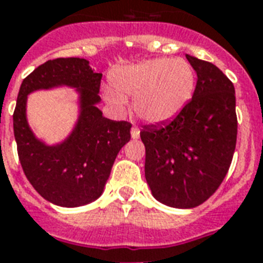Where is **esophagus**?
<instances>
[{
  "mask_svg": "<svg viewBox=\"0 0 263 263\" xmlns=\"http://www.w3.org/2000/svg\"><path fill=\"white\" fill-rule=\"evenodd\" d=\"M131 136H132V139H138L140 136V129L138 127H132L131 129Z\"/></svg>",
  "mask_w": 263,
  "mask_h": 263,
  "instance_id": "esophagus-1",
  "label": "esophagus"
}]
</instances>
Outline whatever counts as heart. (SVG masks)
Returning a JSON list of instances; mask_svg holds the SVG:
<instances>
[{"mask_svg":"<svg viewBox=\"0 0 263 263\" xmlns=\"http://www.w3.org/2000/svg\"><path fill=\"white\" fill-rule=\"evenodd\" d=\"M115 88L105 91L111 106L121 109L132 97L140 119L152 124L165 123L183 110L195 87L194 69L183 59H153L120 68L111 75Z\"/></svg>","mask_w":263,"mask_h":263,"instance_id":"obj_1","label":"heart"}]
</instances>
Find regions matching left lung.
<instances>
[{"label": "left lung", "instance_id": "1", "mask_svg": "<svg viewBox=\"0 0 263 263\" xmlns=\"http://www.w3.org/2000/svg\"><path fill=\"white\" fill-rule=\"evenodd\" d=\"M185 57L198 76L192 99L169 123L140 131L144 176L153 195L179 209L196 208L217 191L237 136L233 83L214 64Z\"/></svg>", "mask_w": 263, "mask_h": 263}]
</instances>
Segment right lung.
Instances as JSON below:
<instances>
[{"mask_svg":"<svg viewBox=\"0 0 263 263\" xmlns=\"http://www.w3.org/2000/svg\"><path fill=\"white\" fill-rule=\"evenodd\" d=\"M102 73L78 57L49 60L23 80L13 111V132L24 175L45 199L63 208L83 206L98 198L120 148L131 139L132 124L105 119L101 101ZM71 85L81 91L82 113L76 131L59 146L34 139L25 120L26 95L39 88Z\"/></svg>","mask_w":263,"mask_h":263,"instance_id":"obj_1","label":"right lung"}]
</instances>
